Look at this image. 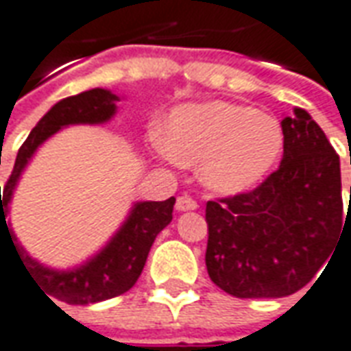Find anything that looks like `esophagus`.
<instances>
[{"label":"esophagus","mask_w":351,"mask_h":351,"mask_svg":"<svg viewBox=\"0 0 351 351\" xmlns=\"http://www.w3.org/2000/svg\"><path fill=\"white\" fill-rule=\"evenodd\" d=\"M197 208H199L197 200L191 199L187 195L178 197V200H176V210H180V212H189V210H197Z\"/></svg>","instance_id":"obj_1"}]
</instances>
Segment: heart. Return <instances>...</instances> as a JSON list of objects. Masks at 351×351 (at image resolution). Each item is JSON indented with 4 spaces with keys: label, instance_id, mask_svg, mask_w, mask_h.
Segmentation results:
<instances>
[{
    "label": "heart",
    "instance_id": "b5f03b06",
    "mask_svg": "<svg viewBox=\"0 0 351 351\" xmlns=\"http://www.w3.org/2000/svg\"><path fill=\"white\" fill-rule=\"evenodd\" d=\"M158 143L178 164H199L206 187L235 195L252 189L271 171L285 137L273 116L245 105L210 101L176 108Z\"/></svg>",
    "mask_w": 351,
    "mask_h": 351
}]
</instances>
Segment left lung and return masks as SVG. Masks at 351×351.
I'll list each match as a JSON object with an SVG mask.
<instances>
[{"label": "left lung", "instance_id": "left-lung-1", "mask_svg": "<svg viewBox=\"0 0 351 351\" xmlns=\"http://www.w3.org/2000/svg\"><path fill=\"white\" fill-rule=\"evenodd\" d=\"M281 128V166L254 191L206 204L208 275L237 298L300 291L342 231L340 158L327 135L304 108Z\"/></svg>", "mask_w": 351, "mask_h": 351}]
</instances>
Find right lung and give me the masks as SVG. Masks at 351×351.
Wrapping results in <instances>:
<instances>
[{"label":"right lung","instance_id":"obj_1","mask_svg":"<svg viewBox=\"0 0 351 351\" xmlns=\"http://www.w3.org/2000/svg\"><path fill=\"white\" fill-rule=\"evenodd\" d=\"M116 101L120 99L112 91L95 88L80 95L62 99L57 105L51 106L49 112L36 124L23 147L19 149L13 171L3 189L1 245H3V235L7 233L9 241L13 243L14 252L21 258L24 269L32 277L34 282H38V287L43 289L45 294L64 304L86 306V304L114 298L130 291L143 271L147 256L156 235L171 221V212L176 204L173 197L162 202H137L132 208L124 226L108 241V245L91 260L69 271L51 269L30 258L23 246L16 243V237L5 221L14 187L36 149L64 125L103 124L110 120L116 112Z\"/></svg>","mask_w":351,"mask_h":351}]
</instances>
